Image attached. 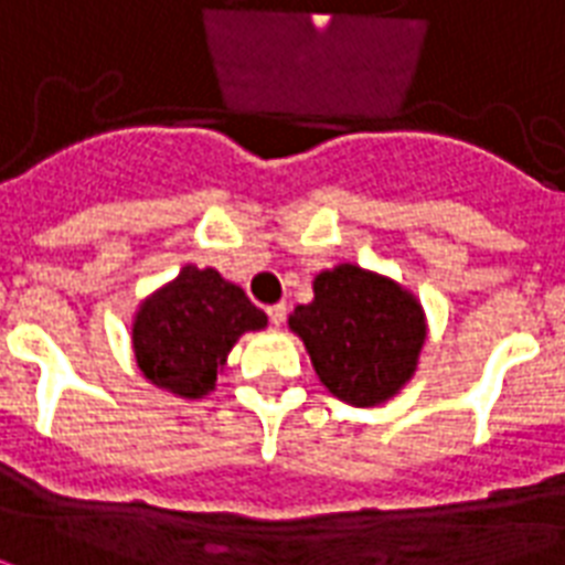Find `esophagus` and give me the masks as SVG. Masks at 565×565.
Instances as JSON below:
<instances>
[{
    "label": "esophagus",
    "mask_w": 565,
    "mask_h": 565,
    "mask_svg": "<svg viewBox=\"0 0 565 565\" xmlns=\"http://www.w3.org/2000/svg\"><path fill=\"white\" fill-rule=\"evenodd\" d=\"M286 303H274V306H268V318H270V323H274V327H279V323L286 321Z\"/></svg>",
    "instance_id": "esophagus-1"
}]
</instances>
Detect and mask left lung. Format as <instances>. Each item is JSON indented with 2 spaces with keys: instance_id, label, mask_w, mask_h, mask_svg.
<instances>
[{
  "instance_id": "obj_1",
  "label": "left lung",
  "mask_w": 565,
  "mask_h": 565,
  "mask_svg": "<svg viewBox=\"0 0 565 565\" xmlns=\"http://www.w3.org/2000/svg\"><path fill=\"white\" fill-rule=\"evenodd\" d=\"M312 303L288 315L323 388L351 406H380L415 377L427 342L418 297L377 270L342 262L312 282Z\"/></svg>"
}]
</instances>
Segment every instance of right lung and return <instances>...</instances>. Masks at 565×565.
Here are the masks:
<instances>
[{
    "label": "right lung",
    "instance_id": "right-lung-1",
    "mask_svg": "<svg viewBox=\"0 0 565 565\" xmlns=\"http://www.w3.org/2000/svg\"><path fill=\"white\" fill-rule=\"evenodd\" d=\"M265 327L268 315L250 303L242 286L214 268L185 265L135 309V362L156 388L200 401L214 392L235 342Z\"/></svg>",
    "mask_w": 565,
    "mask_h": 565
}]
</instances>
